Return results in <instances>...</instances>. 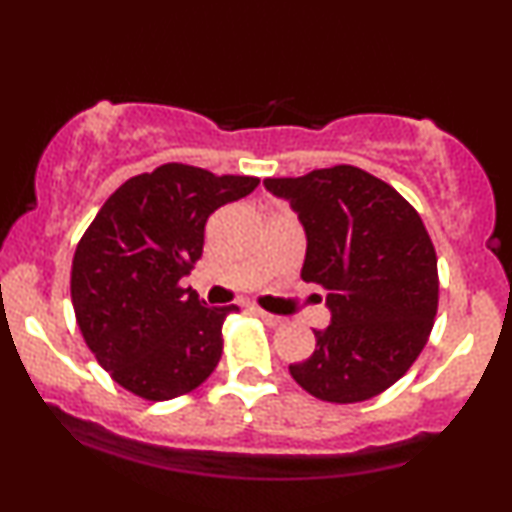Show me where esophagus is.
<instances>
[{"label":"esophagus","mask_w":512,"mask_h":512,"mask_svg":"<svg viewBox=\"0 0 512 512\" xmlns=\"http://www.w3.org/2000/svg\"><path fill=\"white\" fill-rule=\"evenodd\" d=\"M252 313L255 315H260L264 322H267L269 327H281L286 322V317H281V315H272V313H267V310H262V308H252Z\"/></svg>","instance_id":"esophagus-1"}]
</instances>
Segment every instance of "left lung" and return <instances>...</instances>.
<instances>
[{"instance_id": "obj_1", "label": "left lung", "mask_w": 512, "mask_h": 512, "mask_svg": "<svg viewBox=\"0 0 512 512\" xmlns=\"http://www.w3.org/2000/svg\"><path fill=\"white\" fill-rule=\"evenodd\" d=\"M305 228L303 281L327 291L332 322L289 370L305 392L354 404L395 385L428 342L438 313V257L419 211L356 166L267 178Z\"/></svg>"}]
</instances>
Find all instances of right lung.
I'll use <instances>...</instances> for the list:
<instances>
[{"label": "right lung", "mask_w": 512, "mask_h": 512, "mask_svg": "<svg viewBox=\"0 0 512 512\" xmlns=\"http://www.w3.org/2000/svg\"><path fill=\"white\" fill-rule=\"evenodd\" d=\"M260 180L163 163L108 197L76 245L72 303L84 342L110 378L149 402L192 392L219 366L236 305L207 308L180 279L202 257L216 209Z\"/></svg>", "instance_id": "add662e5"}]
</instances>
